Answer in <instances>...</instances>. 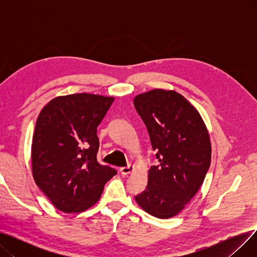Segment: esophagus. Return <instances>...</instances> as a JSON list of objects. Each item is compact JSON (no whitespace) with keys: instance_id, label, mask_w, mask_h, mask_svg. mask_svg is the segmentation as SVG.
I'll return each mask as SVG.
<instances>
[{"instance_id":"esophagus-1","label":"esophagus","mask_w":257,"mask_h":257,"mask_svg":"<svg viewBox=\"0 0 257 257\" xmlns=\"http://www.w3.org/2000/svg\"><path fill=\"white\" fill-rule=\"evenodd\" d=\"M133 171H134V167L131 166V165H129L128 167H123V168L119 169V172H120L121 175H129V174H131Z\"/></svg>"}]
</instances>
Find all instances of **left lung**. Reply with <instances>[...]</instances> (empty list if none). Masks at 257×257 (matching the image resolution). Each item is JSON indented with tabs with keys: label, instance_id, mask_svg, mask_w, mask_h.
I'll list each match as a JSON object with an SVG mask.
<instances>
[{
	"label": "left lung",
	"instance_id": "obj_1",
	"mask_svg": "<svg viewBox=\"0 0 257 257\" xmlns=\"http://www.w3.org/2000/svg\"><path fill=\"white\" fill-rule=\"evenodd\" d=\"M159 161L148 171L137 203L158 219L177 215L203 183L211 160L207 127L197 108L175 90L154 88L134 97Z\"/></svg>",
	"mask_w": 257,
	"mask_h": 257
}]
</instances>
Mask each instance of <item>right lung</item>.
I'll use <instances>...</instances> for the list:
<instances>
[{
    "label": "right lung",
    "mask_w": 257,
    "mask_h": 257,
    "mask_svg": "<svg viewBox=\"0 0 257 257\" xmlns=\"http://www.w3.org/2000/svg\"><path fill=\"white\" fill-rule=\"evenodd\" d=\"M113 97L74 93L52 99L40 111L31 146L32 175L52 204L82 212L101 198L116 171L97 161V127Z\"/></svg>",
    "instance_id": "obj_1"
}]
</instances>
